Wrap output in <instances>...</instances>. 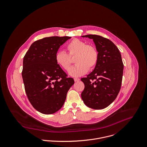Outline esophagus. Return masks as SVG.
<instances>
[{"label":"esophagus","mask_w":147,"mask_h":147,"mask_svg":"<svg viewBox=\"0 0 147 147\" xmlns=\"http://www.w3.org/2000/svg\"><path fill=\"white\" fill-rule=\"evenodd\" d=\"M74 80L75 82H78L80 81V79L77 78H74Z\"/></svg>","instance_id":"34e87169"}]
</instances>
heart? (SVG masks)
Here are the masks:
<instances>
[{
  "mask_svg": "<svg viewBox=\"0 0 147 147\" xmlns=\"http://www.w3.org/2000/svg\"><path fill=\"white\" fill-rule=\"evenodd\" d=\"M68 54L60 50L55 56L56 63L65 70H68L71 64V57H76V64L69 70L70 76L77 77L84 74L88 69H93L97 64L98 60V49L92 45L79 39H74L66 46Z\"/></svg>",
  "mask_w": 147,
  "mask_h": 147,
  "instance_id": "b5f03b06",
  "label": "heart"
}]
</instances>
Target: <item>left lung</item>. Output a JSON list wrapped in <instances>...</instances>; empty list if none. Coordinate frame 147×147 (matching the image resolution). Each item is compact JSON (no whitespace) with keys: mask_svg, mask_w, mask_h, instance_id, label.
Segmentation results:
<instances>
[{"mask_svg":"<svg viewBox=\"0 0 147 147\" xmlns=\"http://www.w3.org/2000/svg\"><path fill=\"white\" fill-rule=\"evenodd\" d=\"M81 36L93 39L98 53L94 70L81 78L84 84L82 99L88 107L102 109L114 101L121 89L123 71L121 55L108 39L92 34Z\"/></svg>","mask_w":147,"mask_h":147,"instance_id":"left-lung-1","label":"left lung"}]
</instances>
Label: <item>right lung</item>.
<instances>
[{
  "label": "right lung",
  "mask_w": 147,
  "mask_h": 147,
  "mask_svg": "<svg viewBox=\"0 0 147 147\" xmlns=\"http://www.w3.org/2000/svg\"><path fill=\"white\" fill-rule=\"evenodd\" d=\"M70 38L51 36L36 40L24 57L22 77L26 94L33 107L41 113L59 111L74 83L55 60L60 47Z\"/></svg>",
  "instance_id": "right-lung-1"
}]
</instances>
